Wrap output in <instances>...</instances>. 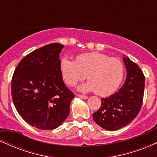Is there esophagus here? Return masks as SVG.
<instances>
[{"instance_id": "esophagus-1", "label": "esophagus", "mask_w": 157, "mask_h": 157, "mask_svg": "<svg viewBox=\"0 0 157 157\" xmlns=\"http://www.w3.org/2000/svg\"><path fill=\"white\" fill-rule=\"evenodd\" d=\"M77 97H80V98H82V99H87L88 97L86 96V95H82V94H77Z\"/></svg>"}]
</instances>
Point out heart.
Instances as JSON below:
<instances>
[{
  "instance_id": "obj_1",
  "label": "heart",
  "mask_w": 157,
  "mask_h": 157,
  "mask_svg": "<svg viewBox=\"0 0 157 157\" xmlns=\"http://www.w3.org/2000/svg\"><path fill=\"white\" fill-rule=\"evenodd\" d=\"M60 69L66 83L75 86L86 78L89 81L80 86L83 91H94L99 96L111 94L118 89L124 76V66L117 58L99 52L80 54L76 60L63 57Z\"/></svg>"
}]
</instances>
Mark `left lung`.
I'll use <instances>...</instances> for the list:
<instances>
[{
  "mask_svg": "<svg viewBox=\"0 0 157 157\" xmlns=\"http://www.w3.org/2000/svg\"><path fill=\"white\" fill-rule=\"evenodd\" d=\"M123 60L127 71L125 83L109 97L102 98L100 109L93 113L94 122L108 131L128 125L138 115L143 102L145 75L128 57Z\"/></svg>",
  "mask_w": 157,
  "mask_h": 157,
  "instance_id": "1",
  "label": "left lung"
}]
</instances>
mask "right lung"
Instances as JSON below:
<instances>
[{
  "mask_svg": "<svg viewBox=\"0 0 157 157\" xmlns=\"http://www.w3.org/2000/svg\"><path fill=\"white\" fill-rule=\"evenodd\" d=\"M63 45L54 43L25 56L12 78V97L17 112L27 123L53 130L69 114L75 97L65 85L60 53Z\"/></svg>",
  "mask_w": 157,
  "mask_h": 157,
  "instance_id": "1",
  "label": "right lung"
}]
</instances>
